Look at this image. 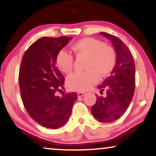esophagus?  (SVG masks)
Masks as SVG:
<instances>
[{
    "label": "esophagus",
    "mask_w": 156,
    "mask_h": 156,
    "mask_svg": "<svg viewBox=\"0 0 156 156\" xmlns=\"http://www.w3.org/2000/svg\"><path fill=\"white\" fill-rule=\"evenodd\" d=\"M77 95L79 97H83V96L85 95V93L84 92H81V91H79V92L77 93Z\"/></svg>",
    "instance_id": "1"
}]
</instances>
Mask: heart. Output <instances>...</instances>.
Instances as JSON below:
<instances>
[{
	"instance_id": "1",
	"label": "heart",
	"mask_w": 156,
	"mask_h": 156,
	"mask_svg": "<svg viewBox=\"0 0 156 156\" xmlns=\"http://www.w3.org/2000/svg\"><path fill=\"white\" fill-rule=\"evenodd\" d=\"M72 50L77 55L88 57L84 72H75L68 76L67 83L72 90L86 91L90 89L102 77L108 76L116 65V53L112 47L105 45L103 42L91 37H86L74 42ZM58 67L65 73H69L73 69L74 58L71 53L65 50H59L56 57Z\"/></svg>"
}]
</instances>
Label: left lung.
Instances as JSON below:
<instances>
[{
	"mask_svg": "<svg viewBox=\"0 0 156 156\" xmlns=\"http://www.w3.org/2000/svg\"><path fill=\"white\" fill-rule=\"evenodd\" d=\"M100 34L112 43L116 62L111 75L98 87L100 92L106 89V97L97 96L91 112L100 122L111 123L122 116L131 104L135 91V63L131 51L119 37L104 32Z\"/></svg>",
	"mask_w": 156,
	"mask_h": 156,
	"instance_id": "obj_1",
	"label": "left lung"
}]
</instances>
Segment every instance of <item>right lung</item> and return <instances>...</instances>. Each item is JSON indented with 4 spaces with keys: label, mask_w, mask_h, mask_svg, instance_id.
I'll use <instances>...</instances> for the list:
<instances>
[{
    "label": "right lung",
    "mask_w": 156,
    "mask_h": 156,
    "mask_svg": "<svg viewBox=\"0 0 156 156\" xmlns=\"http://www.w3.org/2000/svg\"><path fill=\"white\" fill-rule=\"evenodd\" d=\"M72 39L40 38L25 51L21 62L18 81L23 103L30 116L48 129L65 125L77 99L75 92L56 95L64 89L65 83V77L56 66V57Z\"/></svg>",
    "instance_id": "right-lung-1"
}]
</instances>
